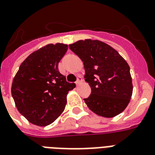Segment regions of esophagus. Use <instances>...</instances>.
<instances>
[{
  "mask_svg": "<svg viewBox=\"0 0 155 155\" xmlns=\"http://www.w3.org/2000/svg\"><path fill=\"white\" fill-rule=\"evenodd\" d=\"M83 78L81 77V76H78V78H77V80H76V82H75V84H76V85H79V84H80L82 83V82H83Z\"/></svg>",
  "mask_w": 155,
  "mask_h": 155,
  "instance_id": "34e87169",
  "label": "esophagus"
}]
</instances>
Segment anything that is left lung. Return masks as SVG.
<instances>
[{
  "label": "left lung",
  "mask_w": 155,
  "mask_h": 155,
  "mask_svg": "<svg viewBox=\"0 0 155 155\" xmlns=\"http://www.w3.org/2000/svg\"><path fill=\"white\" fill-rule=\"evenodd\" d=\"M69 48L84 62L85 81L91 88V94L84 100L90 110L104 117H114L124 111L133 89L125 60L98 40H80Z\"/></svg>",
  "instance_id": "8db88e82"
}]
</instances>
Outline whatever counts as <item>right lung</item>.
<instances>
[{"mask_svg":"<svg viewBox=\"0 0 155 155\" xmlns=\"http://www.w3.org/2000/svg\"><path fill=\"white\" fill-rule=\"evenodd\" d=\"M67 50L65 44L46 45L30 54L15 74L12 95L18 111L33 124H52L64 110L68 91L75 87L58 70Z\"/></svg>","mask_w":155,"mask_h":155,"instance_id":"obj_1","label":"right lung"}]
</instances>
